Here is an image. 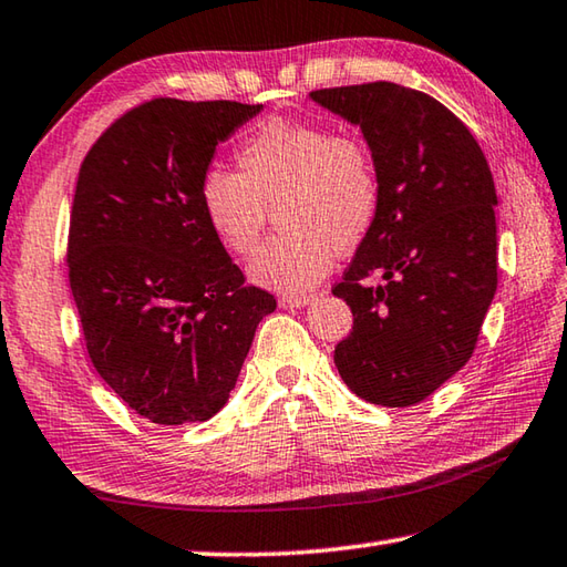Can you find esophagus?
I'll return each instance as SVG.
<instances>
[{
  "label": "esophagus",
  "instance_id": "1",
  "mask_svg": "<svg viewBox=\"0 0 567 567\" xmlns=\"http://www.w3.org/2000/svg\"><path fill=\"white\" fill-rule=\"evenodd\" d=\"M310 300H312V295H282L280 297V305L282 307H305V305H310Z\"/></svg>",
  "mask_w": 567,
  "mask_h": 567
}]
</instances>
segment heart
<instances>
[{
    "mask_svg": "<svg viewBox=\"0 0 567 567\" xmlns=\"http://www.w3.org/2000/svg\"><path fill=\"white\" fill-rule=\"evenodd\" d=\"M243 172L207 167L199 207L229 252L252 255L272 209L282 227L249 262L255 282L307 292L330 272L334 249L352 252L380 213V177L358 132L322 122L270 120L237 150Z\"/></svg>",
    "mask_w": 567,
    "mask_h": 567,
    "instance_id": "obj_1",
    "label": "heart"
}]
</instances>
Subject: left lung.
<instances>
[{
	"mask_svg": "<svg viewBox=\"0 0 567 567\" xmlns=\"http://www.w3.org/2000/svg\"><path fill=\"white\" fill-rule=\"evenodd\" d=\"M358 124L380 177V213L332 295L352 310L334 364L354 395L410 408L473 358L497 290L495 182L445 104L392 82L310 92ZM380 274L385 286L370 288Z\"/></svg>",
	"mask_w": 567,
	"mask_h": 567,
	"instance_id": "1",
	"label": "left lung"
}]
</instances>
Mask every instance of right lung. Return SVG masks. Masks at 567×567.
Instances as JSON below:
<instances>
[{"instance_id": "right-lung-1", "label": "right lung", "mask_w": 567, "mask_h": 567, "mask_svg": "<svg viewBox=\"0 0 567 567\" xmlns=\"http://www.w3.org/2000/svg\"><path fill=\"white\" fill-rule=\"evenodd\" d=\"M262 104L159 97L104 130L70 217V287L100 378L157 425L225 408L275 297L225 252L199 207L219 142Z\"/></svg>"}]
</instances>
